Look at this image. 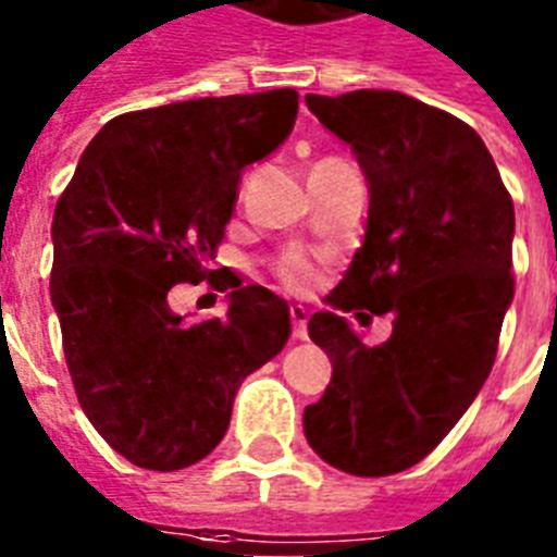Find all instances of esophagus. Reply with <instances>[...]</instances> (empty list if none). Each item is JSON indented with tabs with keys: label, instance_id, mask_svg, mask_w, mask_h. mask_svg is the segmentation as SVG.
<instances>
[{
	"label": "esophagus",
	"instance_id": "1",
	"mask_svg": "<svg viewBox=\"0 0 557 557\" xmlns=\"http://www.w3.org/2000/svg\"><path fill=\"white\" fill-rule=\"evenodd\" d=\"M307 319H310V313H307L305 305H290L293 336H296V339H307Z\"/></svg>",
	"mask_w": 557,
	"mask_h": 557
}]
</instances>
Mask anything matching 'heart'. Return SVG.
<instances>
[{"label": "heart", "instance_id": "obj_1", "mask_svg": "<svg viewBox=\"0 0 557 557\" xmlns=\"http://www.w3.org/2000/svg\"><path fill=\"white\" fill-rule=\"evenodd\" d=\"M275 275L290 290H307L315 284L313 258L301 250H287L284 256L275 258Z\"/></svg>", "mask_w": 557, "mask_h": 557}]
</instances>
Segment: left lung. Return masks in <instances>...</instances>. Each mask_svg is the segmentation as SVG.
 Segmentation results:
<instances>
[{"label":"left lung","mask_w":557,"mask_h":557,"mask_svg":"<svg viewBox=\"0 0 557 557\" xmlns=\"http://www.w3.org/2000/svg\"><path fill=\"white\" fill-rule=\"evenodd\" d=\"M368 177V233L310 339L333 376L305 437L333 469L385 478L440 446L483 388L515 293V207L469 123L399 91L307 95ZM395 315L368 349L344 319Z\"/></svg>","instance_id":"left-lung-1"}]
</instances>
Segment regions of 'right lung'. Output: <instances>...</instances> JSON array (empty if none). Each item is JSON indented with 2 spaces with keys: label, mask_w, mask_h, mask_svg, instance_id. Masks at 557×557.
<instances>
[{
  "label": "right lung",
  "mask_w": 557,
  "mask_h": 557,
  "mask_svg": "<svg viewBox=\"0 0 557 557\" xmlns=\"http://www.w3.org/2000/svg\"><path fill=\"white\" fill-rule=\"evenodd\" d=\"M299 95L203 97L109 120L53 209L51 305L79 408L117 455L177 471L221 443L235 391L290 336L267 287L186 324L175 284L209 278L244 166L293 132ZM226 290V287H224Z\"/></svg>",
  "instance_id": "add662e5"
}]
</instances>
